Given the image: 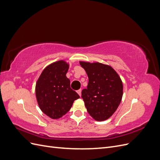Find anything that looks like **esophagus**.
I'll return each mask as SVG.
<instances>
[{"instance_id": "34e87169", "label": "esophagus", "mask_w": 160, "mask_h": 160, "mask_svg": "<svg viewBox=\"0 0 160 160\" xmlns=\"http://www.w3.org/2000/svg\"><path fill=\"white\" fill-rule=\"evenodd\" d=\"M77 93H78V94L79 95V96H81V89L77 90Z\"/></svg>"}]
</instances>
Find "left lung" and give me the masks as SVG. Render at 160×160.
Listing matches in <instances>:
<instances>
[{"label": "left lung", "instance_id": "8db88e82", "mask_svg": "<svg viewBox=\"0 0 160 160\" xmlns=\"http://www.w3.org/2000/svg\"><path fill=\"white\" fill-rule=\"evenodd\" d=\"M89 78L81 98L89 115L96 121L109 119L119 105L123 96V83L112 67L100 62L80 61Z\"/></svg>", "mask_w": 160, "mask_h": 160}]
</instances>
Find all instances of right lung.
Instances as JSON below:
<instances>
[{"label": "right lung", "instance_id": "right-lung-1", "mask_svg": "<svg viewBox=\"0 0 160 160\" xmlns=\"http://www.w3.org/2000/svg\"><path fill=\"white\" fill-rule=\"evenodd\" d=\"M69 64L59 61L42 71L35 88L37 102L43 113L51 119H59L70 110L80 97L70 88L66 77Z\"/></svg>", "mask_w": 160, "mask_h": 160}]
</instances>
